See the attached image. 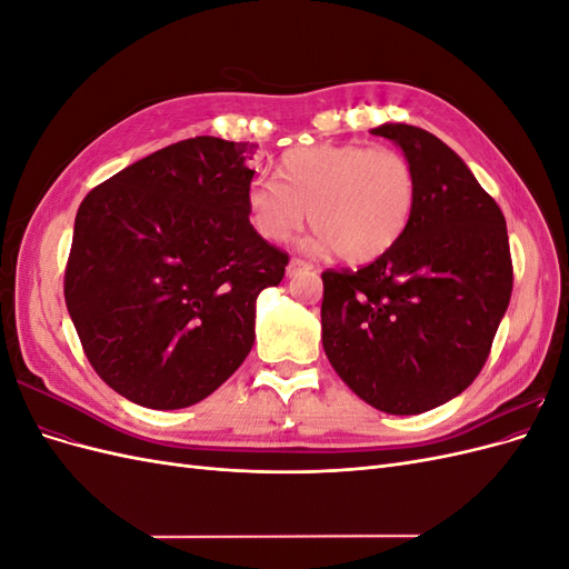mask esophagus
I'll return each mask as SVG.
<instances>
[{"mask_svg": "<svg viewBox=\"0 0 569 569\" xmlns=\"http://www.w3.org/2000/svg\"><path fill=\"white\" fill-rule=\"evenodd\" d=\"M308 268H313V266H311V263H306L303 258H291L289 266H287V274H295V272H299V270H308Z\"/></svg>", "mask_w": 569, "mask_h": 569, "instance_id": "esophagus-1", "label": "esophagus"}]
</instances>
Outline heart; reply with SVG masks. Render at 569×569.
I'll return each mask as SVG.
<instances>
[{"instance_id":"heart-1","label":"heart","mask_w":569,"mask_h":569,"mask_svg":"<svg viewBox=\"0 0 569 569\" xmlns=\"http://www.w3.org/2000/svg\"><path fill=\"white\" fill-rule=\"evenodd\" d=\"M278 178L247 192L251 228L268 242H287L308 218L313 249L335 247L349 263H368L406 234L418 206V176L403 151L358 142L289 149Z\"/></svg>"}]
</instances>
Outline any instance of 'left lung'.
Segmentation results:
<instances>
[{"label":"left lung","instance_id":"left-lung-1","mask_svg":"<svg viewBox=\"0 0 569 569\" xmlns=\"http://www.w3.org/2000/svg\"><path fill=\"white\" fill-rule=\"evenodd\" d=\"M418 176L406 234L358 270L322 272V347L360 399L418 416L468 389L485 368L512 291L498 203L439 137L385 123Z\"/></svg>","mask_w":569,"mask_h":569}]
</instances>
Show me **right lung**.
I'll return each mask as SVG.
<instances>
[{
	"label": "right lung",
	"instance_id": "add662e5",
	"mask_svg": "<svg viewBox=\"0 0 569 569\" xmlns=\"http://www.w3.org/2000/svg\"><path fill=\"white\" fill-rule=\"evenodd\" d=\"M253 147L192 137L80 203L66 306L94 372L132 403H199L253 347L256 299L289 263L249 222Z\"/></svg>",
	"mask_w": 569,
	"mask_h": 569
}]
</instances>
